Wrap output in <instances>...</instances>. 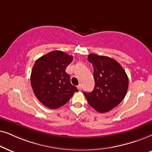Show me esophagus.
<instances>
[{"label": "esophagus", "mask_w": 152, "mask_h": 152, "mask_svg": "<svg viewBox=\"0 0 152 152\" xmlns=\"http://www.w3.org/2000/svg\"><path fill=\"white\" fill-rule=\"evenodd\" d=\"M77 88H78V90H79V91L81 90H82V86H81V84L78 85V86H77Z\"/></svg>", "instance_id": "esophagus-1"}]
</instances>
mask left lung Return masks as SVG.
Wrapping results in <instances>:
<instances>
[{
	"instance_id": "obj_1",
	"label": "left lung",
	"mask_w": 152,
	"mask_h": 152,
	"mask_svg": "<svg viewBox=\"0 0 152 152\" xmlns=\"http://www.w3.org/2000/svg\"><path fill=\"white\" fill-rule=\"evenodd\" d=\"M88 61L94 68V88L84 95L91 107L99 113L108 112L126 96L129 78L122 66L113 58L91 53Z\"/></svg>"
}]
</instances>
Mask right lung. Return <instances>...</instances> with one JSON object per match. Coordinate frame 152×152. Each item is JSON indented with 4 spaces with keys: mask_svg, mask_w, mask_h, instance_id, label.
Masks as SVG:
<instances>
[{
    "mask_svg": "<svg viewBox=\"0 0 152 152\" xmlns=\"http://www.w3.org/2000/svg\"><path fill=\"white\" fill-rule=\"evenodd\" d=\"M73 56L60 50H53L37 59L32 67L30 83L37 99L48 108L64 106L78 92L70 82L65 69Z\"/></svg>",
    "mask_w": 152,
    "mask_h": 152,
    "instance_id": "1",
    "label": "right lung"
}]
</instances>
